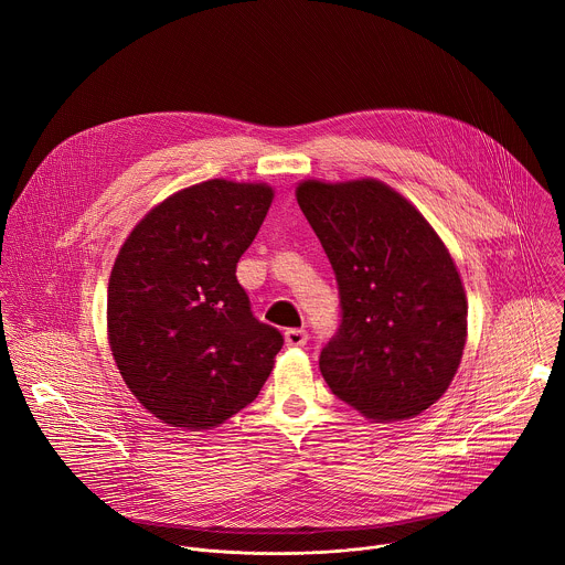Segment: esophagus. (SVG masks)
<instances>
[{"instance_id":"1","label":"esophagus","mask_w":565,"mask_h":565,"mask_svg":"<svg viewBox=\"0 0 565 565\" xmlns=\"http://www.w3.org/2000/svg\"><path fill=\"white\" fill-rule=\"evenodd\" d=\"M284 340H286V347L299 349V347H303L308 342V333L303 329H288L284 333Z\"/></svg>"}]
</instances>
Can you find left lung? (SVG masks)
Listing matches in <instances>:
<instances>
[{
	"mask_svg": "<svg viewBox=\"0 0 565 565\" xmlns=\"http://www.w3.org/2000/svg\"><path fill=\"white\" fill-rule=\"evenodd\" d=\"M295 196L340 286L342 327L319 355L321 375L369 420L423 414L467 342V295L443 238L377 179H303Z\"/></svg>",
	"mask_w": 565,
	"mask_h": 565,
	"instance_id": "obj_1",
	"label": "left lung"
}]
</instances>
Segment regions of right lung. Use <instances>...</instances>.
Returning <instances> with one entry per match:
<instances>
[{"mask_svg": "<svg viewBox=\"0 0 565 565\" xmlns=\"http://www.w3.org/2000/svg\"><path fill=\"white\" fill-rule=\"evenodd\" d=\"M275 190L210 179L153 205L111 268L107 340L140 405L170 427L212 429L259 395L284 347L250 312L236 264Z\"/></svg>", "mask_w": 565, "mask_h": 565, "instance_id": "1", "label": "right lung"}]
</instances>
